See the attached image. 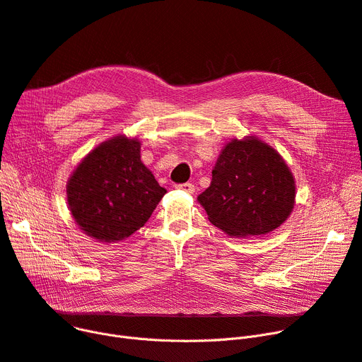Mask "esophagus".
Here are the masks:
<instances>
[{"label":"esophagus","mask_w":362,"mask_h":362,"mask_svg":"<svg viewBox=\"0 0 362 362\" xmlns=\"http://www.w3.org/2000/svg\"><path fill=\"white\" fill-rule=\"evenodd\" d=\"M176 189H182V191L187 192V194H194L195 192V186L192 183H182V185H176Z\"/></svg>","instance_id":"34e87169"}]
</instances>
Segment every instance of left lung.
Returning <instances> with one entry per match:
<instances>
[{"label": "left lung", "mask_w": 362, "mask_h": 362, "mask_svg": "<svg viewBox=\"0 0 362 362\" xmlns=\"http://www.w3.org/2000/svg\"><path fill=\"white\" fill-rule=\"evenodd\" d=\"M296 185L279 152L258 139H232L221 149L198 202L220 230L251 238L276 230L292 214Z\"/></svg>", "instance_id": "obj_1"}]
</instances>
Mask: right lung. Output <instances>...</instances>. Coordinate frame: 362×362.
I'll return each mask as SVG.
<instances>
[{
  "mask_svg": "<svg viewBox=\"0 0 362 362\" xmlns=\"http://www.w3.org/2000/svg\"><path fill=\"white\" fill-rule=\"evenodd\" d=\"M66 191L79 229L105 243L139 230L167 192L141 161V141L126 135L95 146L73 170Z\"/></svg>",
  "mask_w": 362,
  "mask_h": 362,
  "instance_id": "right-lung-1",
  "label": "right lung"
}]
</instances>
